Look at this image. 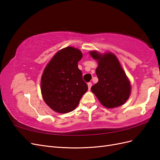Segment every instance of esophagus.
I'll list each match as a JSON object with an SVG mask.
<instances>
[{
	"instance_id": "34e87169",
	"label": "esophagus",
	"mask_w": 160,
	"mask_h": 160,
	"mask_svg": "<svg viewBox=\"0 0 160 160\" xmlns=\"http://www.w3.org/2000/svg\"><path fill=\"white\" fill-rule=\"evenodd\" d=\"M88 89L90 90V89L91 88V87H92V83L89 82V83H88Z\"/></svg>"
}]
</instances>
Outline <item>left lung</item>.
<instances>
[{"mask_svg": "<svg viewBox=\"0 0 160 160\" xmlns=\"http://www.w3.org/2000/svg\"><path fill=\"white\" fill-rule=\"evenodd\" d=\"M89 52L98 62L96 75L99 80L92 86L91 91L106 108L122 105L129 99L132 88L118 58L110 52L103 55L95 51Z\"/></svg>", "mask_w": 160, "mask_h": 160, "instance_id": "left-lung-1", "label": "left lung"}]
</instances>
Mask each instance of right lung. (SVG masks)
Segmentation results:
<instances>
[{
	"label": "right lung",
	"instance_id": "right-lung-1",
	"mask_svg": "<svg viewBox=\"0 0 160 160\" xmlns=\"http://www.w3.org/2000/svg\"><path fill=\"white\" fill-rule=\"evenodd\" d=\"M82 57L79 49L67 47L53 56L43 71L41 81L42 98L57 113L73 111L88 89L78 68Z\"/></svg>",
	"mask_w": 160,
	"mask_h": 160
}]
</instances>
